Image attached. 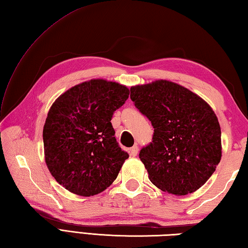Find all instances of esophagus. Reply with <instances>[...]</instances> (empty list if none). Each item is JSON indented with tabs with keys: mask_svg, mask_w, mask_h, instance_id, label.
<instances>
[{
	"mask_svg": "<svg viewBox=\"0 0 248 248\" xmlns=\"http://www.w3.org/2000/svg\"><path fill=\"white\" fill-rule=\"evenodd\" d=\"M129 155L130 156H136L138 154V147L137 146H134L129 149Z\"/></svg>",
	"mask_w": 248,
	"mask_h": 248,
	"instance_id": "obj_1",
	"label": "esophagus"
}]
</instances>
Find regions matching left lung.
<instances>
[{
    "mask_svg": "<svg viewBox=\"0 0 248 248\" xmlns=\"http://www.w3.org/2000/svg\"><path fill=\"white\" fill-rule=\"evenodd\" d=\"M130 99L153 128L139 152L149 179L158 189L186 195L200 189L221 158V130L206 101L166 80L130 87Z\"/></svg>",
    "mask_w": 248,
    "mask_h": 248,
    "instance_id": "8db88e82",
    "label": "left lung"
}]
</instances>
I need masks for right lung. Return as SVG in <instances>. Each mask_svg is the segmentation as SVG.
I'll use <instances>...</instances> for the list:
<instances>
[{"label": "right lung", "mask_w": 248, "mask_h": 248, "mask_svg": "<svg viewBox=\"0 0 248 248\" xmlns=\"http://www.w3.org/2000/svg\"><path fill=\"white\" fill-rule=\"evenodd\" d=\"M128 95L126 86L97 78L71 87L51 105L43 128L45 162L70 192L91 197L116 179L128 153L116 141L111 120Z\"/></svg>", "instance_id": "1"}]
</instances>
